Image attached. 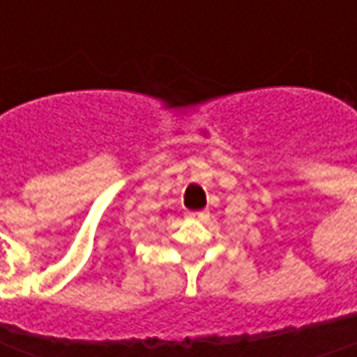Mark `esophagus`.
<instances>
[{
	"mask_svg": "<svg viewBox=\"0 0 357 357\" xmlns=\"http://www.w3.org/2000/svg\"><path fill=\"white\" fill-rule=\"evenodd\" d=\"M186 218L188 220H197V222H202L208 218V213L206 211H200V213H186Z\"/></svg>",
	"mask_w": 357,
	"mask_h": 357,
	"instance_id": "esophagus-1",
	"label": "esophagus"
}]
</instances>
